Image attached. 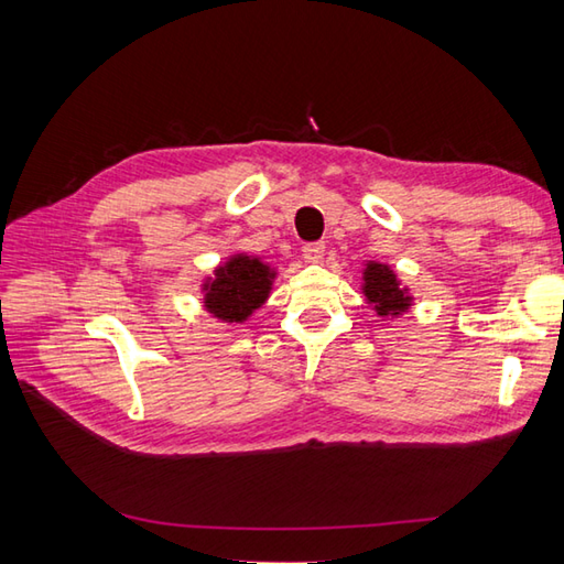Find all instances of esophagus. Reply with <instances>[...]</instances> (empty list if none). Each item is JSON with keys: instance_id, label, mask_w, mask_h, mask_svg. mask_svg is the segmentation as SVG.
I'll return each mask as SVG.
<instances>
[{"instance_id": "1", "label": "esophagus", "mask_w": 564, "mask_h": 564, "mask_svg": "<svg viewBox=\"0 0 564 564\" xmlns=\"http://www.w3.org/2000/svg\"><path fill=\"white\" fill-rule=\"evenodd\" d=\"M303 254L307 261H319L322 257H325V242H307L303 247Z\"/></svg>"}]
</instances>
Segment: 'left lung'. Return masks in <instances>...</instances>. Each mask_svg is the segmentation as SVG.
<instances>
[{"label":"left lung","mask_w":564,"mask_h":564,"mask_svg":"<svg viewBox=\"0 0 564 564\" xmlns=\"http://www.w3.org/2000/svg\"><path fill=\"white\" fill-rule=\"evenodd\" d=\"M364 291L368 301L376 305L378 315H400L410 307V297L400 289L394 273L382 263H368Z\"/></svg>","instance_id":"obj_1"}]
</instances>
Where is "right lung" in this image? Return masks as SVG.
<instances>
[{"mask_svg": "<svg viewBox=\"0 0 564 564\" xmlns=\"http://www.w3.org/2000/svg\"><path fill=\"white\" fill-rule=\"evenodd\" d=\"M271 275L267 263L259 259L235 257L215 271V281L206 285V307L220 319L242 322L267 301Z\"/></svg>", "mask_w": 564, "mask_h": 564, "instance_id": "1", "label": "right lung"}]
</instances>
